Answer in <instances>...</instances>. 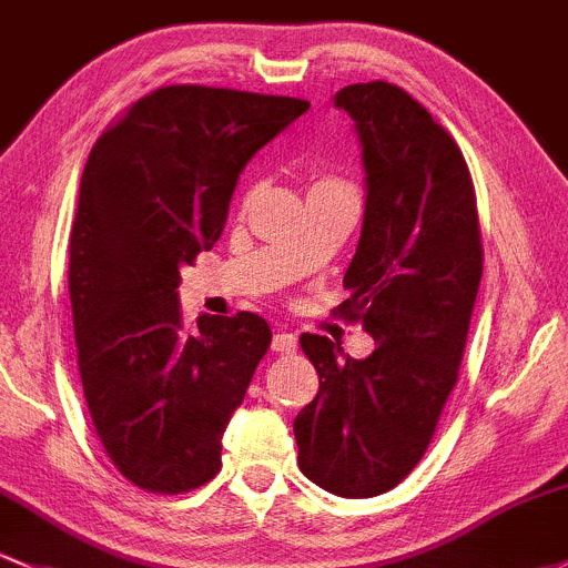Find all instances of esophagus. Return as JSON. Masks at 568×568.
<instances>
[{
    "instance_id": "esophagus-1",
    "label": "esophagus",
    "mask_w": 568,
    "mask_h": 568,
    "mask_svg": "<svg viewBox=\"0 0 568 568\" xmlns=\"http://www.w3.org/2000/svg\"><path fill=\"white\" fill-rule=\"evenodd\" d=\"M271 349L276 352V355H292V352L297 349V338L290 331H278L276 335H273Z\"/></svg>"
}]
</instances>
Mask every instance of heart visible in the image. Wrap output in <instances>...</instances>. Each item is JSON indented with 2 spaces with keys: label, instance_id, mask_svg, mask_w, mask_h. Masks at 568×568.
<instances>
[{
  "label": "heart",
  "instance_id": "1",
  "mask_svg": "<svg viewBox=\"0 0 568 568\" xmlns=\"http://www.w3.org/2000/svg\"><path fill=\"white\" fill-rule=\"evenodd\" d=\"M335 186H346V184H344V181H338V179H331V175H320V179L311 181L308 192H314V189H335Z\"/></svg>",
  "mask_w": 568,
  "mask_h": 568
}]
</instances>
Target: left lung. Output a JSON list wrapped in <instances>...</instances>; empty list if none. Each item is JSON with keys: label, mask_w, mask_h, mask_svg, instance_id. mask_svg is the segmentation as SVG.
I'll use <instances>...</instances> for the list:
<instances>
[{"label": "left lung", "mask_w": 568, "mask_h": 568, "mask_svg": "<svg viewBox=\"0 0 568 568\" xmlns=\"http://www.w3.org/2000/svg\"><path fill=\"white\" fill-rule=\"evenodd\" d=\"M363 145L365 213L338 311L376 349L341 355L301 335L320 393L295 417L297 466L322 490H393L428 449L457 384L481 278L477 194L460 149L433 115L387 81L335 94Z\"/></svg>", "instance_id": "8db88e82"}]
</instances>
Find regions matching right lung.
I'll list each match as a JSON object with an SVG mask.
<instances>
[{"mask_svg":"<svg viewBox=\"0 0 568 568\" xmlns=\"http://www.w3.org/2000/svg\"><path fill=\"white\" fill-rule=\"evenodd\" d=\"M306 111L295 97L162 87L91 149L70 235L78 368L102 447L143 490L175 496L222 468L271 327L252 311L186 325L181 267L219 241L246 162Z\"/></svg>","mask_w":568,"mask_h":568,"instance_id":"add662e5","label":"right lung"}]
</instances>
